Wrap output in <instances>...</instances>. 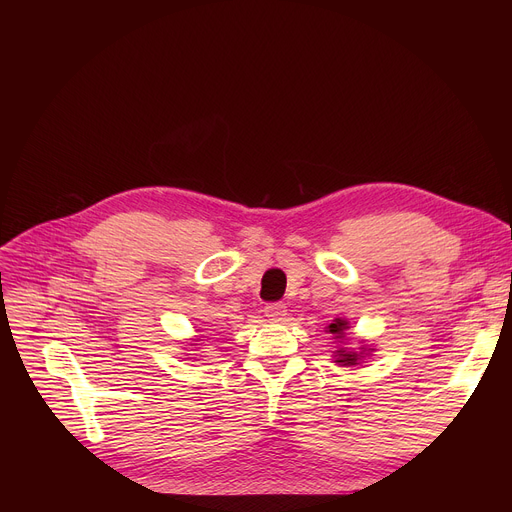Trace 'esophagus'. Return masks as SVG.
I'll return each mask as SVG.
<instances>
[{"label": "esophagus", "mask_w": 512, "mask_h": 512, "mask_svg": "<svg viewBox=\"0 0 512 512\" xmlns=\"http://www.w3.org/2000/svg\"><path fill=\"white\" fill-rule=\"evenodd\" d=\"M285 304L281 302H273V304H267L265 306V316L271 320V322H281L285 318Z\"/></svg>", "instance_id": "esophagus-1"}]
</instances>
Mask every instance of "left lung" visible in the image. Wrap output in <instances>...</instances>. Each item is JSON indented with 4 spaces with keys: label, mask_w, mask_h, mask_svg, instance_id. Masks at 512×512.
Returning <instances> with one entry per match:
<instances>
[{
    "label": "left lung",
    "mask_w": 512,
    "mask_h": 512,
    "mask_svg": "<svg viewBox=\"0 0 512 512\" xmlns=\"http://www.w3.org/2000/svg\"><path fill=\"white\" fill-rule=\"evenodd\" d=\"M344 328H346V322H344V320H334V324L328 326L330 334H336V338H344ZM336 362H342L344 367H348V364H356V362H358V354H356V352L338 350V360H336Z\"/></svg>",
    "instance_id": "1"
}]
</instances>
